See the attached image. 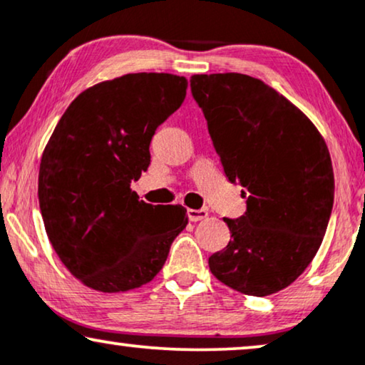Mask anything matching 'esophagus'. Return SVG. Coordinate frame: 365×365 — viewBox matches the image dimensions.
<instances>
[{"label": "esophagus", "mask_w": 365, "mask_h": 365, "mask_svg": "<svg viewBox=\"0 0 365 365\" xmlns=\"http://www.w3.org/2000/svg\"><path fill=\"white\" fill-rule=\"evenodd\" d=\"M207 216H209L207 209H187V217L191 222L202 221V219H206Z\"/></svg>", "instance_id": "34e87169"}]
</instances>
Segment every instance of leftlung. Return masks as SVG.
<instances>
[{
    "instance_id": "obj_1",
    "label": "left lung",
    "mask_w": 365,
    "mask_h": 365,
    "mask_svg": "<svg viewBox=\"0 0 365 365\" xmlns=\"http://www.w3.org/2000/svg\"><path fill=\"white\" fill-rule=\"evenodd\" d=\"M189 83L224 173L246 199L241 217H224L231 241L209 269L234 291L269 296L301 276L326 234L334 206L326 141L261 79L194 74Z\"/></svg>"
}]
</instances>
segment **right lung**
Segmentation results:
<instances>
[{
    "instance_id": "right-lung-1",
    "label": "right lung",
    "mask_w": 365,
    "mask_h": 365,
    "mask_svg": "<svg viewBox=\"0 0 365 365\" xmlns=\"http://www.w3.org/2000/svg\"><path fill=\"white\" fill-rule=\"evenodd\" d=\"M186 89L182 76L126 74L79 94L54 128L39 164V209L54 251L88 287L124 292L153 281L186 227L182 206H153L131 189Z\"/></svg>"
}]
</instances>
